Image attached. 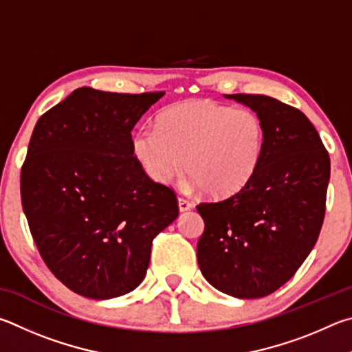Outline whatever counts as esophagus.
<instances>
[{
    "instance_id": "1",
    "label": "esophagus",
    "mask_w": 352,
    "mask_h": 352,
    "mask_svg": "<svg viewBox=\"0 0 352 352\" xmlns=\"http://www.w3.org/2000/svg\"><path fill=\"white\" fill-rule=\"evenodd\" d=\"M177 206H179V210L181 212H187V210H190V208H193L192 202L187 201V199H184V198H177Z\"/></svg>"
}]
</instances>
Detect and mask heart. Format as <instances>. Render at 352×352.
Listing matches in <instances>:
<instances>
[{"instance_id": "obj_1", "label": "heart", "mask_w": 352, "mask_h": 352, "mask_svg": "<svg viewBox=\"0 0 352 352\" xmlns=\"http://www.w3.org/2000/svg\"><path fill=\"white\" fill-rule=\"evenodd\" d=\"M142 168L159 184L179 175L212 198L238 193L260 166L266 128L255 111L193 98L166 108L156 129L140 128L131 140Z\"/></svg>"}]
</instances>
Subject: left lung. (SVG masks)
<instances>
[{
  "instance_id": "1",
  "label": "left lung",
  "mask_w": 352,
  "mask_h": 352,
  "mask_svg": "<svg viewBox=\"0 0 352 352\" xmlns=\"http://www.w3.org/2000/svg\"><path fill=\"white\" fill-rule=\"evenodd\" d=\"M261 117L266 146L250 182L202 202L198 264L218 291L236 298L275 292L297 272L322 230L329 154L300 109L260 94H227Z\"/></svg>"
}]
</instances>
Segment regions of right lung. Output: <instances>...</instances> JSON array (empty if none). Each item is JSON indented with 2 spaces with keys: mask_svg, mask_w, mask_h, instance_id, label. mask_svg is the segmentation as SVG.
Masks as SVG:
<instances>
[{
  "mask_svg": "<svg viewBox=\"0 0 352 352\" xmlns=\"http://www.w3.org/2000/svg\"><path fill=\"white\" fill-rule=\"evenodd\" d=\"M165 92L78 88L43 114L21 168V204L49 270L78 295L116 298L145 278L154 236L179 214L135 159L131 131Z\"/></svg>",
  "mask_w": 352,
  "mask_h": 352,
  "instance_id": "add662e5",
  "label": "right lung"
}]
</instances>
